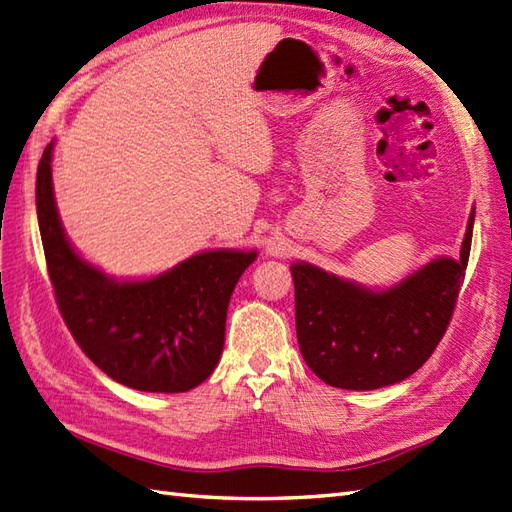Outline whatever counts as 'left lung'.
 Returning <instances> with one entry per match:
<instances>
[{"label":"left lung","instance_id":"left-lung-1","mask_svg":"<svg viewBox=\"0 0 512 512\" xmlns=\"http://www.w3.org/2000/svg\"><path fill=\"white\" fill-rule=\"evenodd\" d=\"M474 212L461 259L441 257L385 292H370L309 264H294L296 335L326 385L378 389L417 372L439 346L465 279Z\"/></svg>","mask_w":512,"mask_h":512}]
</instances>
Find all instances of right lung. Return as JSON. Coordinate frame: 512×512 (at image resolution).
I'll return each mask as SVG.
<instances>
[{
  "label": "right lung",
  "mask_w": 512,
  "mask_h": 512,
  "mask_svg": "<svg viewBox=\"0 0 512 512\" xmlns=\"http://www.w3.org/2000/svg\"><path fill=\"white\" fill-rule=\"evenodd\" d=\"M47 144L36 173V214L56 303L101 372L138 391L181 393L214 372L235 283L257 253H199L160 277L116 283L77 255L62 231Z\"/></svg>",
  "instance_id": "add662e5"
}]
</instances>
